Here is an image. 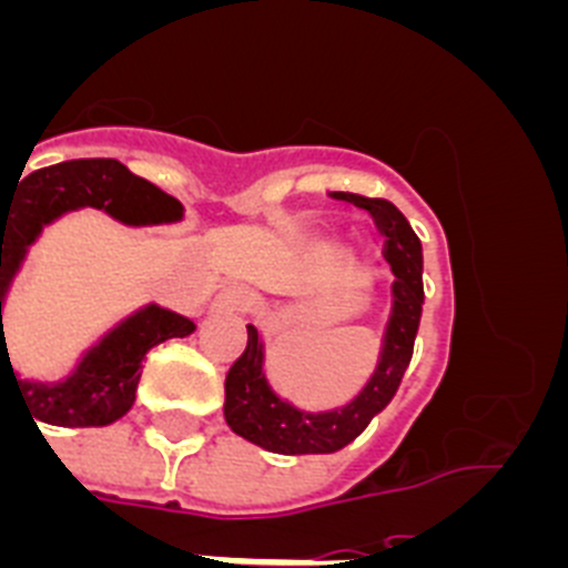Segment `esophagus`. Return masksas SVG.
<instances>
[{"mask_svg": "<svg viewBox=\"0 0 568 568\" xmlns=\"http://www.w3.org/2000/svg\"><path fill=\"white\" fill-rule=\"evenodd\" d=\"M215 307L230 310V313H247L253 307V293L247 287H224L215 295Z\"/></svg>", "mask_w": 568, "mask_h": 568, "instance_id": "obj_1", "label": "esophagus"}]
</instances>
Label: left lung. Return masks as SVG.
Here are the masks:
<instances>
[{
  "instance_id": "left-lung-1",
  "label": "left lung",
  "mask_w": 568,
  "mask_h": 568,
  "mask_svg": "<svg viewBox=\"0 0 568 568\" xmlns=\"http://www.w3.org/2000/svg\"><path fill=\"white\" fill-rule=\"evenodd\" d=\"M338 202H349L373 215L375 227L384 235V258L393 267L395 307L381 364L364 393L335 413H301L287 400L275 398L264 381L261 341L253 324H247V346L233 361L224 378V418L241 438L281 455H318L338 453L341 446L358 438L366 424L384 409L398 393L400 378L413 361L415 335L424 304V253L420 239L398 207L386 199H369L358 193H329Z\"/></svg>"
}]
</instances>
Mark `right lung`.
<instances>
[{
	"instance_id": "right-lung-1",
	"label": "right lung",
	"mask_w": 568,
	"mask_h": 568,
	"mask_svg": "<svg viewBox=\"0 0 568 568\" xmlns=\"http://www.w3.org/2000/svg\"><path fill=\"white\" fill-rule=\"evenodd\" d=\"M28 164V162H24ZM77 207H99L128 224H155L182 219V204L173 195L130 173L115 159H77L19 175L13 190L0 187V381L8 373L17 381L4 344L2 298L17 273L24 247L37 239L42 224ZM195 324L162 307H148L115 327L82 361L64 384H22L19 395L30 418L59 426H108L122 418L135 400L142 361L155 344L184 338ZM33 420V424H37ZM39 426V424H37Z\"/></svg>"
}]
</instances>
